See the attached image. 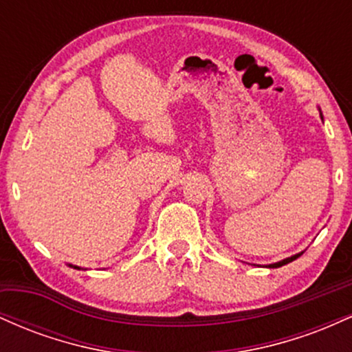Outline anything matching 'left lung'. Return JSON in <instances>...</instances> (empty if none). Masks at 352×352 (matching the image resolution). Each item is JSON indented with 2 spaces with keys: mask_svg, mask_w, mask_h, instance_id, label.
I'll return each instance as SVG.
<instances>
[{
  "mask_svg": "<svg viewBox=\"0 0 352 352\" xmlns=\"http://www.w3.org/2000/svg\"><path fill=\"white\" fill-rule=\"evenodd\" d=\"M301 256V253L300 254H294V256H292V258H286V260H283V261H278V263H274V265H270V268H280V266H283V265H288V263H292L293 260H296V258H300Z\"/></svg>",
  "mask_w": 352,
  "mask_h": 352,
  "instance_id": "8db88e82",
  "label": "left lung"
}]
</instances>
